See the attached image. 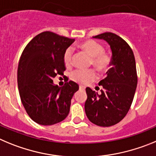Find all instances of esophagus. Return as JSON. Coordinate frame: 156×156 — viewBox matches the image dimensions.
Wrapping results in <instances>:
<instances>
[{
    "label": "esophagus",
    "instance_id": "1",
    "mask_svg": "<svg viewBox=\"0 0 156 156\" xmlns=\"http://www.w3.org/2000/svg\"><path fill=\"white\" fill-rule=\"evenodd\" d=\"M79 89H80V90L84 91L85 89V87L83 86V85H80V86H79Z\"/></svg>",
    "mask_w": 156,
    "mask_h": 156
}]
</instances>
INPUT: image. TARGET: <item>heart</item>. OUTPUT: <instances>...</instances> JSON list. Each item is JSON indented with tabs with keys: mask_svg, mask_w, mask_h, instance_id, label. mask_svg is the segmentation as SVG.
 Instances as JSON below:
<instances>
[{
	"mask_svg": "<svg viewBox=\"0 0 156 156\" xmlns=\"http://www.w3.org/2000/svg\"><path fill=\"white\" fill-rule=\"evenodd\" d=\"M78 48L91 57L90 64L97 68L99 71H105L109 68L111 64V57L108 53L104 51V48L101 43L95 40H85L78 44ZM73 49L68 47L64 50L63 61L68 67L72 64ZM97 78V73L95 69L75 70L71 74V79L77 83L87 85Z\"/></svg>",
	"mask_w": 156,
	"mask_h": 156,
	"instance_id": "obj_1",
	"label": "heart"
}]
</instances>
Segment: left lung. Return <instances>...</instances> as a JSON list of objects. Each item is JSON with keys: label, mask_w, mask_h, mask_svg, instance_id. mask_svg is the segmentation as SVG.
<instances>
[{"label": "left lung", "mask_w": 156, "mask_h": 156, "mask_svg": "<svg viewBox=\"0 0 156 156\" xmlns=\"http://www.w3.org/2000/svg\"><path fill=\"white\" fill-rule=\"evenodd\" d=\"M106 40L112 50V61L107 76L99 81L101 94L87 87L85 110L94 124L110 127L121 121L132 104L137 84L135 58L128 43L117 35L104 33L93 36Z\"/></svg>", "instance_id": "8db88e82"}]
</instances>
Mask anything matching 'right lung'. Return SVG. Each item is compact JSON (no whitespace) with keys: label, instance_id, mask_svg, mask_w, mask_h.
<instances>
[{"label":"right lung","instance_id":"add662e5","mask_svg":"<svg viewBox=\"0 0 156 156\" xmlns=\"http://www.w3.org/2000/svg\"><path fill=\"white\" fill-rule=\"evenodd\" d=\"M75 39L50 31L35 36L24 49L18 67V87L26 113L41 125L62 121L70 112L71 100L79 86L72 81L62 88L53 84L64 75V50Z\"/></svg>","mask_w":156,"mask_h":156}]
</instances>
